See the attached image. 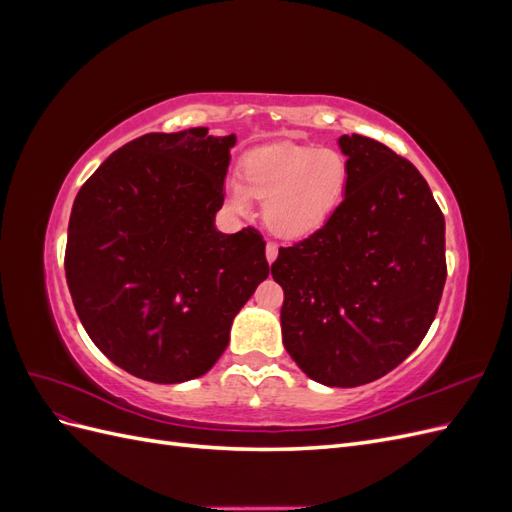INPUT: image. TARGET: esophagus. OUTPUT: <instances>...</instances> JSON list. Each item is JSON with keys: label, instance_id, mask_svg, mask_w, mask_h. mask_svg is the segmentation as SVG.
<instances>
[{"label": "esophagus", "instance_id": "1", "mask_svg": "<svg viewBox=\"0 0 512 512\" xmlns=\"http://www.w3.org/2000/svg\"><path fill=\"white\" fill-rule=\"evenodd\" d=\"M265 254H267V260H269V262H273V260L277 258V245L269 241V243H267V250H265Z\"/></svg>", "mask_w": 512, "mask_h": 512}]
</instances>
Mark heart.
I'll return each mask as SVG.
<instances>
[{
  "label": "heart",
  "instance_id": "obj_1",
  "mask_svg": "<svg viewBox=\"0 0 512 512\" xmlns=\"http://www.w3.org/2000/svg\"><path fill=\"white\" fill-rule=\"evenodd\" d=\"M350 181L348 158L333 147L271 145L247 153L241 179L226 185L228 205L247 213L252 196L265 200L262 220L275 237H312L342 205Z\"/></svg>",
  "mask_w": 512,
  "mask_h": 512
}]
</instances>
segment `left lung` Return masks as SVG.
Wrapping results in <instances>:
<instances>
[{
	"instance_id": "1",
	"label": "left lung",
	"mask_w": 512,
	"mask_h": 512,
	"mask_svg": "<svg viewBox=\"0 0 512 512\" xmlns=\"http://www.w3.org/2000/svg\"><path fill=\"white\" fill-rule=\"evenodd\" d=\"M350 164L342 205L312 237L280 247L282 342L303 374L361 386L423 342L446 282L444 215L414 164L361 134L339 136Z\"/></svg>"
}]
</instances>
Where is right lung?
<instances>
[{
  "label": "right lung",
  "mask_w": 512,
  "mask_h": 512,
  "mask_svg": "<svg viewBox=\"0 0 512 512\" xmlns=\"http://www.w3.org/2000/svg\"><path fill=\"white\" fill-rule=\"evenodd\" d=\"M235 143L207 128L145 134L111 153L74 198L72 303L91 342L136 378L177 384L207 374L267 280L258 230L215 228Z\"/></svg>",
  "instance_id": "add662e5"
}]
</instances>
